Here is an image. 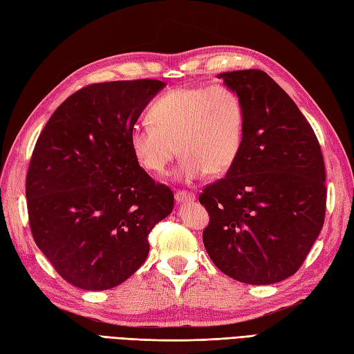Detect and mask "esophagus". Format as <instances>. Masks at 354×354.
<instances>
[{
    "instance_id": "esophagus-1",
    "label": "esophagus",
    "mask_w": 354,
    "mask_h": 354,
    "mask_svg": "<svg viewBox=\"0 0 354 354\" xmlns=\"http://www.w3.org/2000/svg\"><path fill=\"white\" fill-rule=\"evenodd\" d=\"M175 201L178 203H187V202H193L196 201V196L189 192H176L175 193Z\"/></svg>"
}]
</instances>
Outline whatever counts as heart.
<instances>
[{"label":"heart","mask_w":354,"mask_h":354,"mask_svg":"<svg viewBox=\"0 0 354 354\" xmlns=\"http://www.w3.org/2000/svg\"><path fill=\"white\" fill-rule=\"evenodd\" d=\"M148 120L151 125L130 130L133 157L148 174L162 175L179 151L183 157L174 176L184 183L227 174L245 139L243 104L227 86L169 91L151 104Z\"/></svg>","instance_id":"heart-1"}]
</instances>
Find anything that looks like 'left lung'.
Here are the masks:
<instances>
[{
  "instance_id": "left-lung-1",
  "label": "left lung",
  "mask_w": 354,
  "mask_h": 354,
  "mask_svg": "<svg viewBox=\"0 0 354 354\" xmlns=\"http://www.w3.org/2000/svg\"><path fill=\"white\" fill-rule=\"evenodd\" d=\"M245 111V139L225 178L198 201L209 214L203 243L241 283L296 274L323 227L326 174L319 140L292 98L261 70L220 73Z\"/></svg>"
}]
</instances>
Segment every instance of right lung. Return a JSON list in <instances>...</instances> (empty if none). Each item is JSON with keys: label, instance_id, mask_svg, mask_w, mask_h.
<instances>
[{"label": "right lung", "instance_id": "obj_1", "mask_svg": "<svg viewBox=\"0 0 354 354\" xmlns=\"http://www.w3.org/2000/svg\"><path fill=\"white\" fill-rule=\"evenodd\" d=\"M165 82L88 85L62 103L40 133L26 174L37 247L67 283L107 290L148 257V234L174 209V193L133 157L129 136Z\"/></svg>", "mask_w": 354, "mask_h": 354}]
</instances>
